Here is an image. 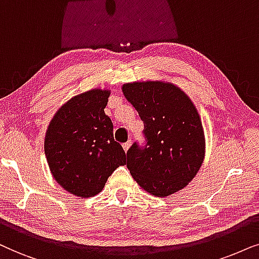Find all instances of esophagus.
<instances>
[{
	"label": "esophagus",
	"instance_id": "34e87169",
	"mask_svg": "<svg viewBox=\"0 0 259 259\" xmlns=\"http://www.w3.org/2000/svg\"><path fill=\"white\" fill-rule=\"evenodd\" d=\"M130 146H132V142H130V141H127V142L123 143V149L125 150V151H127V149H129Z\"/></svg>",
	"mask_w": 259,
	"mask_h": 259
}]
</instances>
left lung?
<instances>
[{
    "mask_svg": "<svg viewBox=\"0 0 259 259\" xmlns=\"http://www.w3.org/2000/svg\"><path fill=\"white\" fill-rule=\"evenodd\" d=\"M123 94L144 123L146 144L135 142L126 167L150 194L168 196L195 177L205 157L201 119L191 99L169 82L139 81L123 85Z\"/></svg>",
    "mask_w": 259,
    "mask_h": 259,
    "instance_id": "1",
    "label": "left lung"
}]
</instances>
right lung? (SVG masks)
I'll use <instances>...</instances> for the list:
<instances>
[{"label":"right lung","instance_id":"right-lung-1","mask_svg":"<svg viewBox=\"0 0 259 259\" xmlns=\"http://www.w3.org/2000/svg\"><path fill=\"white\" fill-rule=\"evenodd\" d=\"M109 96V90L95 89L71 98L55 113L45 137L55 181L80 198L98 194L112 171L126 162L104 112Z\"/></svg>","mask_w":259,"mask_h":259}]
</instances>
